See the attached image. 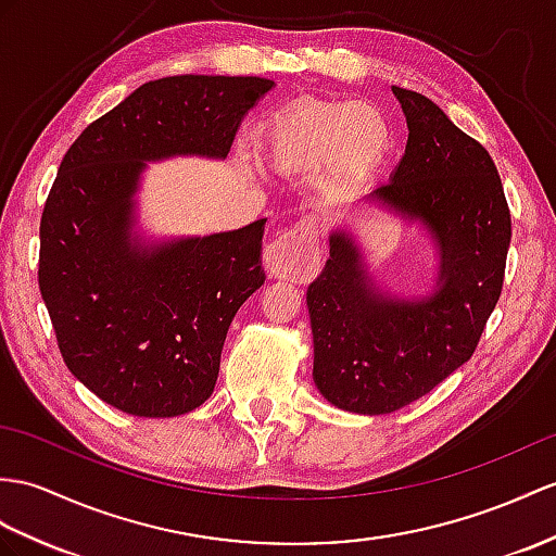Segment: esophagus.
Masks as SVG:
<instances>
[{
	"instance_id": "1",
	"label": "esophagus",
	"mask_w": 556,
	"mask_h": 556,
	"mask_svg": "<svg viewBox=\"0 0 556 556\" xmlns=\"http://www.w3.org/2000/svg\"><path fill=\"white\" fill-rule=\"evenodd\" d=\"M264 264L268 276L288 280H311L320 268L318 226L314 219L296 222L286 233L270 242Z\"/></svg>"
}]
</instances>
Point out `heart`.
<instances>
[{
    "label": "heart",
    "mask_w": 556,
    "mask_h": 556,
    "mask_svg": "<svg viewBox=\"0 0 556 556\" xmlns=\"http://www.w3.org/2000/svg\"><path fill=\"white\" fill-rule=\"evenodd\" d=\"M391 127L370 103H311L276 119L268 157L288 172H311L334 160L340 179H363L382 165Z\"/></svg>",
    "instance_id": "1"
}]
</instances>
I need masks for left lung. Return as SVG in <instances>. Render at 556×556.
<instances>
[{"mask_svg":"<svg viewBox=\"0 0 556 556\" xmlns=\"http://www.w3.org/2000/svg\"><path fill=\"white\" fill-rule=\"evenodd\" d=\"M408 146L372 198L422 222L439 242V286L396 300L363 276L342 231L311 282L314 382L337 408L384 415L422 399L471 358L503 292L511 214L489 151L422 93L394 87Z\"/></svg>","mask_w":556,"mask_h":556,"instance_id":"obj_1","label":"left lung"}]
</instances>
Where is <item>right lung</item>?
<instances>
[{"label": "right lung", "instance_id": "add662e5", "mask_svg": "<svg viewBox=\"0 0 556 556\" xmlns=\"http://www.w3.org/2000/svg\"><path fill=\"white\" fill-rule=\"evenodd\" d=\"M266 77L151 79L79 134L39 222V292L61 356L113 408L174 417L205 403L236 311L266 280V219L228 233L131 245L143 160L226 157Z\"/></svg>", "mask_w": 556, "mask_h": 556}]
</instances>
